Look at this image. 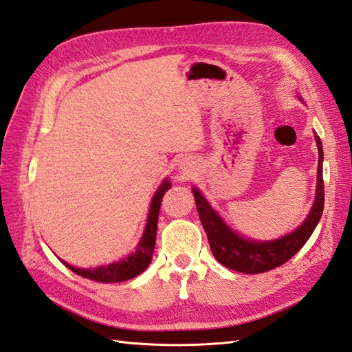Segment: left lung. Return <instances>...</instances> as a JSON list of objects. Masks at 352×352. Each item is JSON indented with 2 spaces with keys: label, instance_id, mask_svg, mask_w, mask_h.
<instances>
[{
  "label": "left lung",
  "instance_id": "obj_1",
  "mask_svg": "<svg viewBox=\"0 0 352 352\" xmlns=\"http://www.w3.org/2000/svg\"><path fill=\"white\" fill-rule=\"evenodd\" d=\"M319 166H318V189L316 199L307 219L294 233L276 239L272 242H254L233 233L223 221L208 206L198 189H193L195 203L201 223L210 243L214 258L228 269L242 274H261L278 267L290 260L309 241L324 210V178H322V142L316 134Z\"/></svg>",
  "mask_w": 352,
  "mask_h": 352
}]
</instances>
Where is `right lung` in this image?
Returning a JSON list of instances; mask_svg holds the SVG:
<instances>
[{
  "mask_svg": "<svg viewBox=\"0 0 352 352\" xmlns=\"http://www.w3.org/2000/svg\"><path fill=\"white\" fill-rule=\"evenodd\" d=\"M170 184L168 180H164L163 184L155 192L153 198L151 207H149V214L146 221V228L144 237H142L140 243L138 245L136 252H133L131 256L126 258L118 261V263H111L107 266H100L95 269H81V267H74L68 263L63 265L68 266L72 272L77 275L85 276V278L100 281V283H118V281H125L134 278V276L144 272L151 263L154 246H155V234H157V219H159V212H160V204L163 195L169 190Z\"/></svg>",
  "mask_w": 352,
  "mask_h": 352,
  "instance_id": "add662e5",
  "label": "right lung"
}]
</instances>
